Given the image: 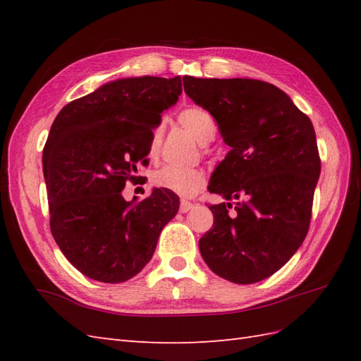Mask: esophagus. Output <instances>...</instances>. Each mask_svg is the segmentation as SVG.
Wrapping results in <instances>:
<instances>
[{
    "label": "esophagus",
    "mask_w": 361,
    "mask_h": 361,
    "mask_svg": "<svg viewBox=\"0 0 361 361\" xmlns=\"http://www.w3.org/2000/svg\"><path fill=\"white\" fill-rule=\"evenodd\" d=\"M194 208V203L192 202H188V200H181V203H180V212H183V214H186L188 211H190Z\"/></svg>",
    "instance_id": "esophagus-1"
}]
</instances>
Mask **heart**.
<instances>
[{"label": "heart", "mask_w": 361, "mask_h": 361, "mask_svg": "<svg viewBox=\"0 0 361 361\" xmlns=\"http://www.w3.org/2000/svg\"><path fill=\"white\" fill-rule=\"evenodd\" d=\"M178 122L200 144L211 142L217 135V122L203 106H186L185 110L178 113ZM161 141H163V127L158 126L153 128L149 140V155L152 158L158 155ZM152 185L188 198L200 192V189L204 185V173L198 169H178L173 166H166L153 172Z\"/></svg>", "instance_id": "1"}]
</instances>
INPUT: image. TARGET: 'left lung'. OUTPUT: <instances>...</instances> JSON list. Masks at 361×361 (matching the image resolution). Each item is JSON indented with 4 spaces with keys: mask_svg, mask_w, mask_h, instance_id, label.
<instances>
[{
    "mask_svg": "<svg viewBox=\"0 0 361 361\" xmlns=\"http://www.w3.org/2000/svg\"><path fill=\"white\" fill-rule=\"evenodd\" d=\"M183 83L231 147L212 175L209 192L243 198L235 206H209L214 225L198 240L202 257L234 283L270 278L309 233L321 172L312 121L268 82L185 75Z\"/></svg>",
    "mask_w": 361,
    "mask_h": 361,
    "instance_id": "left-lung-1",
    "label": "left lung"
}]
</instances>
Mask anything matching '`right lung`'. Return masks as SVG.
Segmentation results:
<instances>
[{"instance_id": "add662e5", "label": "right lung", "mask_w": 361, "mask_h": 361, "mask_svg": "<svg viewBox=\"0 0 361 361\" xmlns=\"http://www.w3.org/2000/svg\"><path fill=\"white\" fill-rule=\"evenodd\" d=\"M181 85L180 75L114 80L65 105L52 122L43 147L49 228L65 257L91 279H132L178 212L171 190L153 189L133 203L122 189L142 178L136 173L147 164L150 135Z\"/></svg>"}]
</instances>
